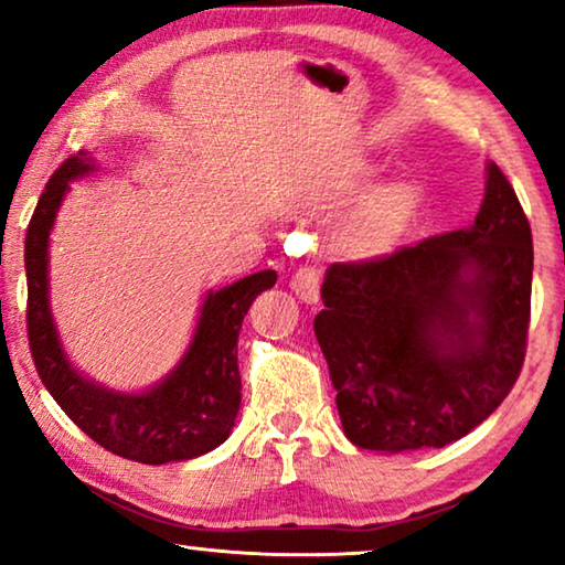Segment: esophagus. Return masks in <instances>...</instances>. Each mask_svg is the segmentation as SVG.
I'll use <instances>...</instances> for the list:
<instances>
[{"label":"esophagus","mask_w":565,"mask_h":565,"mask_svg":"<svg viewBox=\"0 0 565 565\" xmlns=\"http://www.w3.org/2000/svg\"><path fill=\"white\" fill-rule=\"evenodd\" d=\"M290 288L300 300H306V303H316V300H319V288H321V273L311 265L298 267L290 277Z\"/></svg>","instance_id":"34e87169"}]
</instances>
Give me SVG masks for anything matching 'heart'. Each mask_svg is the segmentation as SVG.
Wrapping results in <instances>:
<instances>
[{
  "mask_svg": "<svg viewBox=\"0 0 565 565\" xmlns=\"http://www.w3.org/2000/svg\"><path fill=\"white\" fill-rule=\"evenodd\" d=\"M370 180H373V167L365 161H354L331 182L329 192L334 200H352L367 188ZM416 203H419V192L412 182L401 180L377 188L352 215L347 226V246L360 257L388 252L404 234L408 221L414 218Z\"/></svg>",
  "mask_w": 565,
  "mask_h": 565,
  "instance_id": "heart-1",
  "label": "heart"
}]
</instances>
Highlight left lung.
Here are the masks:
<instances>
[{
    "label": "left lung",
    "mask_w": 565,
    "mask_h": 565,
    "mask_svg": "<svg viewBox=\"0 0 565 565\" xmlns=\"http://www.w3.org/2000/svg\"><path fill=\"white\" fill-rule=\"evenodd\" d=\"M530 296V221L497 164L470 228L331 265L313 331L350 443L445 447L489 419L520 377Z\"/></svg>",
    "instance_id": "8db88e82"
}]
</instances>
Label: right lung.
I'll return each mask as SVG.
<instances>
[{
    "mask_svg": "<svg viewBox=\"0 0 565 565\" xmlns=\"http://www.w3.org/2000/svg\"><path fill=\"white\" fill-rule=\"evenodd\" d=\"M87 153L68 157L38 200L25 234L28 342L35 370L56 404L84 435L120 458L164 466L211 452L231 435L242 404L238 331L262 290L273 288L275 269L249 275L207 292L192 344L172 375L157 388L126 396L84 381L61 350L49 308V234L68 182L92 172Z\"/></svg>",
    "mask_w": 565,
    "mask_h": 565,
    "instance_id": "right-lung-1",
    "label": "right lung"
}]
</instances>
